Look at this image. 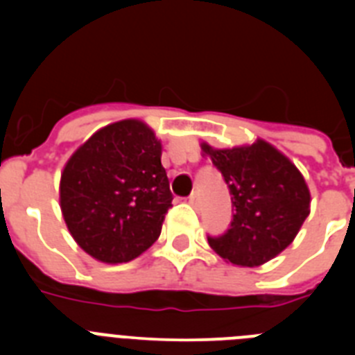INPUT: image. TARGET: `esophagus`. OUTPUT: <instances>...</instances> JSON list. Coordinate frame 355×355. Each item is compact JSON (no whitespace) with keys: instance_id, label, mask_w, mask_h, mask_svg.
<instances>
[{"instance_id":"1","label":"esophagus","mask_w":355,"mask_h":355,"mask_svg":"<svg viewBox=\"0 0 355 355\" xmlns=\"http://www.w3.org/2000/svg\"><path fill=\"white\" fill-rule=\"evenodd\" d=\"M188 202H190V205L192 206H196V205H199V192H192L190 193V197H188Z\"/></svg>"}]
</instances>
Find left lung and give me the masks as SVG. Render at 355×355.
Here are the masks:
<instances>
[{"label":"left lung","mask_w":355,"mask_h":355,"mask_svg":"<svg viewBox=\"0 0 355 355\" xmlns=\"http://www.w3.org/2000/svg\"><path fill=\"white\" fill-rule=\"evenodd\" d=\"M229 187L233 220L222 236H208L220 258L238 266H259L283 252L309 215L311 193L293 163L265 140L233 149L202 142Z\"/></svg>","instance_id":"left-lung-1"}]
</instances>
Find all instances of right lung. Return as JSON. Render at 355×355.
<instances>
[{"instance_id": "right-lung-1", "label": "right lung", "mask_w": 355, "mask_h": 355, "mask_svg": "<svg viewBox=\"0 0 355 355\" xmlns=\"http://www.w3.org/2000/svg\"><path fill=\"white\" fill-rule=\"evenodd\" d=\"M172 206L162 142L146 122L101 128L65 163L60 208L74 241L103 263H128L162 233Z\"/></svg>"}]
</instances>
